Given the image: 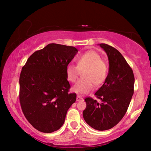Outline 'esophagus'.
<instances>
[{"mask_svg":"<svg viewBox=\"0 0 151 151\" xmlns=\"http://www.w3.org/2000/svg\"><path fill=\"white\" fill-rule=\"evenodd\" d=\"M83 100V99L82 96H79V95H77V96H76V101H81Z\"/></svg>","mask_w":151,"mask_h":151,"instance_id":"34e87169","label":"esophagus"}]
</instances>
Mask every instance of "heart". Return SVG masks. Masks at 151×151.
Segmentation results:
<instances>
[{
    "label": "heart",
    "instance_id": "obj_1",
    "mask_svg": "<svg viewBox=\"0 0 151 151\" xmlns=\"http://www.w3.org/2000/svg\"><path fill=\"white\" fill-rule=\"evenodd\" d=\"M76 65L69 64L66 68V75L70 82L77 80L80 71L82 78L76 82L73 91L78 94H86L91 91L94 85H101L105 81L108 73L106 63L102 60L101 55L94 50H88L76 58Z\"/></svg>",
    "mask_w": 151,
    "mask_h": 151
}]
</instances>
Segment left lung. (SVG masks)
Segmentation results:
<instances>
[{"instance_id":"8db88e82","label":"left lung","mask_w":151,"mask_h":151,"mask_svg":"<svg viewBox=\"0 0 151 151\" xmlns=\"http://www.w3.org/2000/svg\"><path fill=\"white\" fill-rule=\"evenodd\" d=\"M99 45L108 56L109 73L103 86L94 94L101 103L86 97L83 115L94 129L106 131L118 124L127 112L134 93V76L118 50L103 43Z\"/></svg>"}]
</instances>
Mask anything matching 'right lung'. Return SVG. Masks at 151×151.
Masks as SVG:
<instances>
[{
    "label": "right lung",
    "instance_id": "obj_1",
    "mask_svg": "<svg viewBox=\"0 0 151 151\" xmlns=\"http://www.w3.org/2000/svg\"><path fill=\"white\" fill-rule=\"evenodd\" d=\"M78 52L75 47L51 43L28 58L19 78V100L24 115L40 132L50 133L65 122L76 99L68 93L66 68Z\"/></svg>",
    "mask_w": 151,
    "mask_h": 151
}]
</instances>
